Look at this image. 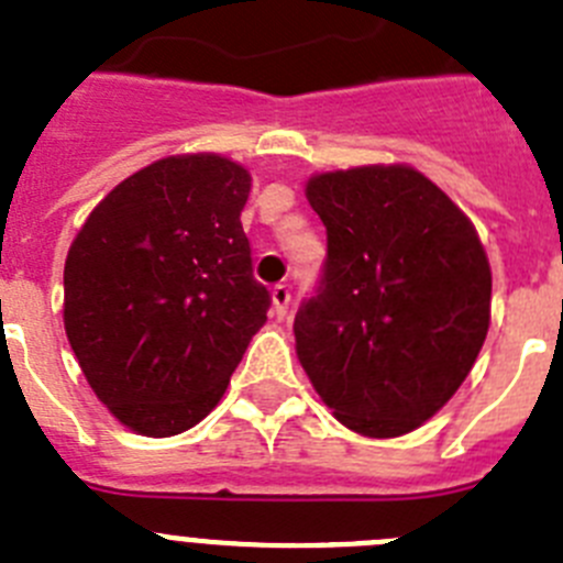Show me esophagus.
<instances>
[{"label": "esophagus", "mask_w": 563, "mask_h": 563, "mask_svg": "<svg viewBox=\"0 0 563 563\" xmlns=\"http://www.w3.org/2000/svg\"><path fill=\"white\" fill-rule=\"evenodd\" d=\"M287 309H290V287L276 285L273 287V316L285 318Z\"/></svg>", "instance_id": "esophagus-1"}]
</instances>
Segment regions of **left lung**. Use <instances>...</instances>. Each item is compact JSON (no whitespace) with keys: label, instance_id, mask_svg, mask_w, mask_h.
Listing matches in <instances>:
<instances>
[{"label":"left lung","instance_id":"8db88e82","mask_svg":"<svg viewBox=\"0 0 563 563\" xmlns=\"http://www.w3.org/2000/svg\"><path fill=\"white\" fill-rule=\"evenodd\" d=\"M307 198L327 225V260L292 323L298 360L349 430L405 435L481 354L486 251L466 214L401 164L316 175Z\"/></svg>","mask_w":563,"mask_h":563}]
</instances>
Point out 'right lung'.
Wrapping results in <instances>:
<instances>
[{
    "label": "right lung",
    "instance_id": "add662e5",
    "mask_svg": "<svg viewBox=\"0 0 563 563\" xmlns=\"http://www.w3.org/2000/svg\"><path fill=\"white\" fill-rule=\"evenodd\" d=\"M247 192L229 158H162L111 189L71 242L66 338L97 399L142 435L206 419L267 321L240 223Z\"/></svg>",
    "mask_w": 563,
    "mask_h": 563
}]
</instances>
